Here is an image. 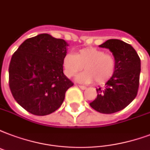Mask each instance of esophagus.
<instances>
[{
    "label": "esophagus",
    "mask_w": 150,
    "mask_h": 150,
    "mask_svg": "<svg viewBox=\"0 0 150 150\" xmlns=\"http://www.w3.org/2000/svg\"><path fill=\"white\" fill-rule=\"evenodd\" d=\"M78 87H79L80 88H81V89H82V90H84V89H86V88H87V87H86V86H84V85H78Z\"/></svg>",
    "instance_id": "34e87169"
}]
</instances>
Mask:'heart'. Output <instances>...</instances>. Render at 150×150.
Masks as SVG:
<instances>
[{
  "label": "heart",
  "mask_w": 150,
  "mask_h": 150,
  "mask_svg": "<svg viewBox=\"0 0 150 150\" xmlns=\"http://www.w3.org/2000/svg\"><path fill=\"white\" fill-rule=\"evenodd\" d=\"M64 74L72 77L81 70L84 66L85 70L78 74L76 81L82 83H103L112 77L115 72L116 62L113 56L105 54L101 50L87 47L74 54H67L62 60Z\"/></svg>",
  "instance_id": "obj_1"
}]
</instances>
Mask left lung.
Masks as SVG:
<instances>
[{"instance_id":"1","label":"left lung","mask_w":150,"mask_h":150,"mask_svg":"<svg viewBox=\"0 0 150 150\" xmlns=\"http://www.w3.org/2000/svg\"><path fill=\"white\" fill-rule=\"evenodd\" d=\"M99 47L112 53L116 62L115 72L103 88H96L97 96L89 104L100 113L112 114L125 108L136 97L141 60L131 45L119 39H108Z\"/></svg>"}]
</instances>
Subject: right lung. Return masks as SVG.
<instances>
[{"instance_id": "1", "label": "right lung", "mask_w": 150, "mask_h": 150, "mask_svg": "<svg viewBox=\"0 0 150 150\" xmlns=\"http://www.w3.org/2000/svg\"><path fill=\"white\" fill-rule=\"evenodd\" d=\"M69 44L49 34L26 39L10 62L9 88L16 101L28 112L47 115L62 104L74 84L63 74Z\"/></svg>"}]
</instances>
